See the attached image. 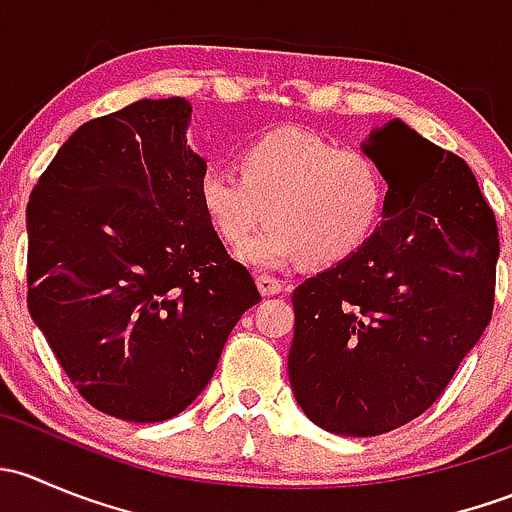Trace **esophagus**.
<instances>
[{
	"instance_id": "esophagus-1",
	"label": "esophagus",
	"mask_w": 512,
	"mask_h": 512,
	"mask_svg": "<svg viewBox=\"0 0 512 512\" xmlns=\"http://www.w3.org/2000/svg\"><path fill=\"white\" fill-rule=\"evenodd\" d=\"M257 289H260L262 297H275V294L282 292V282L275 280V277L260 275L257 277Z\"/></svg>"
}]
</instances>
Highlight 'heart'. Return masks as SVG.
I'll return each mask as SVG.
<instances>
[{
    "mask_svg": "<svg viewBox=\"0 0 512 512\" xmlns=\"http://www.w3.org/2000/svg\"><path fill=\"white\" fill-rule=\"evenodd\" d=\"M237 173L210 168L198 180L205 218L240 262L282 270L307 260L334 267L359 255L379 230L389 180L379 160L359 148H339L322 133L297 126L257 133L235 156Z\"/></svg>",
    "mask_w": 512,
    "mask_h": 512,
    "instance_id": "1",
    "label": "heart"
}]
</instances>
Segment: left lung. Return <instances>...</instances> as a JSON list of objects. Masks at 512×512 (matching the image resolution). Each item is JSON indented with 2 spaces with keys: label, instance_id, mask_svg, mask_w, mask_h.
I'll return each mask as SVG.
<instances>
[{
  "label": "left lung",
  "instance_id": "obj_1",
  "mask_svg": "<svg viewBox=\"0 0 512 512\" xmlns=\"http://www.w3.org/2000/svg\"><path fill=\"white\" fill-rule=\"evenodd\" d=\"M361 151L389 180L374 240L292 294L289 384L309 421L379 436L421 416L493 314L498 227L466 160L401 118Z\"/></svg>",
  "mask_w": 512,
  "mask_h": 512
}]
</instances>
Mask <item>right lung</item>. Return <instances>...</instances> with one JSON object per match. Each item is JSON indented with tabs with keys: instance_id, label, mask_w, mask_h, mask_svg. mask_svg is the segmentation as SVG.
Returning <instances> with one entry per match:
<instances>
[{
	"instance_id": "right-lung-1",
	"label": "right lung",
	"mask_w": 512,
	"mask_h": 512,
	"mask_svg": "<svg viewBox=\"0 0 512 512\" xmlns=\"http://www.w3.org/2000/svg\"><path fill=\"white\" fill-rule=\"evenodd\" d=\"M190 116L170 96L84 123L27 208L29 314L79 394L123 421L188 409L260 302L200 208Z\"/></svg>"
}]
</instances>
